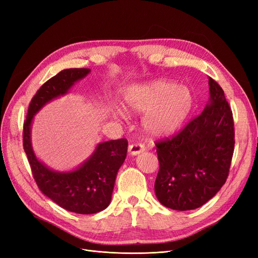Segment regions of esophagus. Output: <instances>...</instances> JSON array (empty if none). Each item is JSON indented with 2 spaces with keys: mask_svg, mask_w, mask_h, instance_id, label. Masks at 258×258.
Masks as SVG:
<instances>
[{
  "mask_svg": "<svg viewBox=\"0 0 258 258\" xmlns=\"http://www.w3.org/2000/svg\"><path fill=\"white\" fill-rule=\"evenodd\" d=\"M145 151V147L142 144H139V143H134V144H130L128 147V152L130 155L132 156H136L141 154Z\"/></svg>",
  "mask_w": 258,
  "mask_h": 258,
  "instance_id": "1",
  "label": "esophagus"
}]
</instances>
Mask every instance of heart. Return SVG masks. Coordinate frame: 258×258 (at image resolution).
Returning <instances> with one entry per match:
<instances>
[{
	"label": "heart",
	"mask_w": 258,
	"mask_h": 258,
	"mask_svg": "<svg viewBox=\"0 0 258 258\" xmlns=\"http://www.w3.org/2000/svg\"><path fill=\"white\" fill-rule=\"evenodd\" d=\"M122 106L127 113L146 112L143 127L153 138L176 131L189 116L194 106L191 90L169 81H154L132 86L124 91Z\"/></svg>",
	"instance_id": "obj_1"
}]
</instances>
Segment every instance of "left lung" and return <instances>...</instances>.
Masks as SVG:
<instances>
[{
    "label": "left lung",
    "mask_w": 258,
    "mask_h": 258,
    "mask_svg": "<svg viewBox=\"0 0 258 258\" xmlns=\"http://www.w3.org/2000/svg\"><path fill=\"white\" fill-rule=\"evenodd\" d=\"M205 110L172 138L157 141L155 194L162 206L187 211L204 206L227 179L235 150L231 108L224 90L209 79Z\"/></svg>",
    "instance_id": "left-lung-1"
}]
</instances>
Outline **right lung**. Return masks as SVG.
I'll list each match as a JSON object with an SVG mask.
<instances>
[{
    "mask_svg": "<svg viewBox=\"0 0 258 258\" xmlns=\"http://www.w3.org/2000/svg\"><path fill=\"white\" fill-rule=\"evenodd\" d=\"M89 72L90 69H67L43 84L31 100L22 135L23 150L38 188L54 204L79 214L98 213L110 205L117 172L126 159L128 141L119 139L100 143L80 168L58 172L36 158L31 145V123L46 103L66 95Z\"/></svg>",
    "mask_w": 258,
    "mask_h": 258,
    "instance_id": "right-lung-1",
    "label": "right lung"
}]
</instances>
